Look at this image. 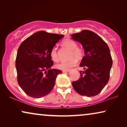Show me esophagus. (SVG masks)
Returning a JSON list of instances; mask_svg holds the SVG:
<instances>
[{
  "label": "esophagus",
  "instance_id": "esophagus-1",
  "mask_svg": "<svg viewBox=\"0 0 127 127\" xmlns=\"http://www.w3.org/2000/svg\"><path fill=\"white\" fill-rule=\"evenodd\" d=\"M70 70L69 69V70H62V72H63V73H64V72H70Z\"/></svg>",
  "mask_w": 127,
  "mask_h": 127
}]
</instances>
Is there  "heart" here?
<instances>
[{
  "instance_id": "1",
  "label": "heart",
  "mask_w": 127,
  "mask_h": 127,
  "mask_svg": "<svg viewBox=\"0 0 127 127\" xmlns=\"http://www.w3.org/2000/svg\"><path fill=\"white\" fill-rule=\"evenodd\" d=\"M63 44L65 46L72 50V53H70V58H72L69 61L61 62L56 65L57 67L59 69L63 70H69L71 67H73L76 64V61L74 58L77 60H80L83 57V51L81 48L77 47V44L75 41L71 39H65L63 41ZM50 57L52 60L54 62H57L58 61V55L57 53V47H53L51 48L50 53Z\"/></svg>"
}]
</instances>
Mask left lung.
Returning a JSON list of instances; mask_svg holds the SVG:
<instances>
[{
    "mask_svg": "<svg viewBox=\"0 0 127 127\" xmlns=\"http://www.w3.org/2000/svg\"><path fill=\"white\" fill-rule=\"evenodd\" d=\"M71 37L82 45L84 51L80 64L84 70L80 71V79L72 82L73 87L83 96H95L109 80L113 64L110 49L100 36L91 31L83 30Z\"/></svg>",
    "mask_w": 127,
    "mask_h": 127,
    "instance_id": "obj_1",
    "label": "left lung"
}]
</instances>
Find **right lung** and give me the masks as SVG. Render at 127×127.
<instances>
[{"mask_svg":"<svg viewBox=\"0 0 127 127\" xmlns=\"http://www.w3.org/2000/svg\"><path fill=\"white\" fill-rule=\"evenodd\" d=\"M64 36L39 31L26 39L19 47L15 61L17 80L29 96L41 98L53 89L57 76L62 71L51 69L54 62L50 53Z\"/></svg>","mask_w":127,"mask_h":127,"instance_id":"add662e5","label":"right lung"}]
</instances>
